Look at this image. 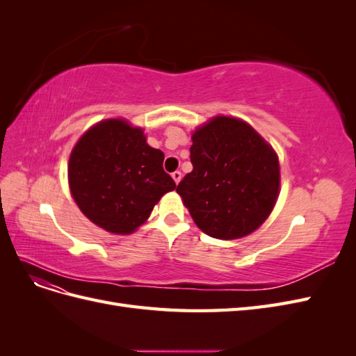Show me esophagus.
Returning <instances> with one entry per match:
<instances>
[{
  "instance_id": "1",
  "label": "esophagus",
  "mask_w": 356,
  "mask_h": 356,
  "mask_svg": "<svg viewBox=\"0 0 356 356\" xmlns=\"http://www.w3.org/2000/svg\"><path fill=\"white\" fill-rule=\"evenodd\" d=\"M172 178H174V181H175V184H178V182L181 181V178H182V175H181V172L179 170H175L174 174H172Z\"/></svg>"
}]
</instances>
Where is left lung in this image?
Wrapping results in <instances>:
<instances>
[{"label":"left lung","mask_w":356,"mask_h":356,"mask_svg":"<svg viewBox=\"0 0 356 356\" xmlns=\"http://www.w3.org/2000/svg\"><path fill=\"white\" fill-rule=\"evenodd\" d=\"M193 170L177 193L197 227L232 241L252 233L270 215L281 184L273 148L234 117L217 115L193 134Z\"/></svg>","instance_id":"left-lung-1"}]
</instances>
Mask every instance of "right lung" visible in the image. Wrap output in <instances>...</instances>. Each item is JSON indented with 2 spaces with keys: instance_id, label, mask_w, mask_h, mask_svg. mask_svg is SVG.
<instances>
[{
  "instance_id": "obj_1",
  "label": "right lung",
  "mask_w": 356,
  "mask_h": 356,
  "mask_svg": "<svg viewBox=\"0 0 356 356\" xmlns=\"http://www.w3.org/2000/svg\"><path fill=\"white\" fill-rule=\"evenodd\" d=\"M165 154L144 131L122 118L92 126L70 156L68 181L80 211L101 229L129 234L144 224L175 182L163 170Z\"/></svg>"
}]
</instances>
